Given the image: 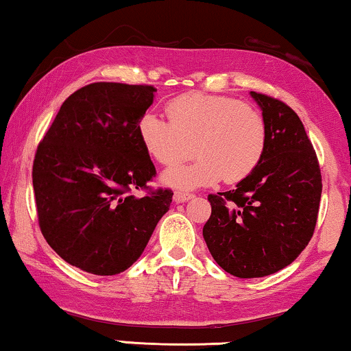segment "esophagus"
<instances>
[{"instance_id": "34e87169", "label": "esophagus", "mask_w": 351, "mask_h": 351, "mask_svg": "<svg viewBox=\"0 0 351 351\" xmlns=\"http://www.w3.org/2000/svg\"><path fill=\"white\" fill-rule=\"evenodd\" d=\"M193 195L191 193H186V191H176L174 193V201L176 202H185L188 199H191Z\"/></svg>"}]
</instances>
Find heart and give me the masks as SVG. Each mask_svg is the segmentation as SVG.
<instances>
[{
    "label": "heart",
    "instance_id": "obj_1",
    "mask_svg": "<svg viewBox=\"0 0 351 351\" xmlns=\"http://www.w3.org/2000/svg\"><path fill=\"white\" fill-rule=\"evenodd\" d=\"M169 120L147 112L139 136L147 152L163 166L180 163L193 154L196 161L174 166L163 174L166 184L180 188L210 185L218 179L237 184L261 163L267 128L261 112L242 101L204 93L177 96L167 104Z\"/></svg>",
    "mask_w": 351,
    "mask_h": 351
}]
</instances>
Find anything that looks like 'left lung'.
<instances>
[{
  "mask_svg": "<svg viewBox=\"0 0 351 351\" xmlns=\"http://www.w3.org/2000/svg\"><path fill=\"white\" fill-rule=\"evenodd\" d=\"M263 110L267 145L236 190L209 195L202 236L218 266L239 278L287 267L313 236L322 199L317 154L298 114L283 101L250 91Z\"/></svg>",
  "mask_w": 351,
  "mask_h": 351,
  "instance_id": "8db88e82",
  "label": "left lung"
}]
</instances>
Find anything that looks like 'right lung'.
<instances>
[{"instance_id": "1", "label": "right lung", "mask_w": 351, "mask_h": 351, "mask_svg": "<svg viewBox=\"0 0 351 351\" xmlns=\"http://www.w3.org/2000/svg\"><path fill=\"white\" fill-rule=\"evenodd\" d=\"M152 85L95 82L64 101L33 161L40 232L71 266L115 276L142 255L171 190L152 191L156 171L139 136ZM134 189H149L138 198Z\"/></svg>"}]
</instances>
